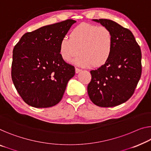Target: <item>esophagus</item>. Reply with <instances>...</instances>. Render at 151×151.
<instances>
[{
    "mask_svg": "<svg viewBox=\"0 0 151 151\" xmlns=\"http://www.w3.org/2000/svg\"><path fill=\"white\" fill-rule=\"evenodd\" d=\"M81 70H82L81 69V68H75L76 73H79V72H81Z\"/></svg>",
    "mask_w": 151,
    "mask_h": 151,
    "instance_id": "esophagus-1",
    "label": "esophagus"
}]
</instances>
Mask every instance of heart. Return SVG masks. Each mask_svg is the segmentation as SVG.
I'll use <instances>...</instances> for the list:
<instances>
[{"label": "heart", "mask_w": 151, "mask_h": 151, "mask_svg": "<svg viewBox=\"0 0 151 151\" xmlns=\"http://www.w3.org/2000/svg\"><path fill=\"white\" fill-rule=\"evenodd\" d=\"M113 36L105 26L82 24L75 27L60 43L59 52L65 62H70L81 53L75 63L78 66L100 67L111 57Z\"/></svg>", "instance_id": "b5f03b06"}]
</instances>
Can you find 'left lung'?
<instances>
[{"instance_id":"1","label":"left lung","mask_w":151,"mask_h":151,"mask_svg":"<svg viewBox=\"0 0 151 151\" xmlns=\"http://www.w3.org/2000/svg\"><path fill=\"white\" fill-rule=\"evenodd\" d=\"M111 31L113 36L111 57L106 64L91 70L87 86L89 97L100 107H113L132 97L142 75L140 46L129 29L106 19H93Z\"/></svg>"}]
</instances>
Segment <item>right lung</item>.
I'll return each mask as SVG.
<instances>
[{
  "label": "right lung",
  "instance_id": "1",
  "mask_svg": "<svg viewBox=\"0 0 151 151\" xmlns=\"http://www.w3.org/2000/svg\"><path fill=\"white\" fill-rule=\"evenodd\" d=\"M75 22L66 19L26 32L15 45L11 78L27 104L48 108L61 101L75 68L61 58L60 43Z\"/></svg>",
  "mask_w": 151,
  "mask_h": 151
}]
</instances>
